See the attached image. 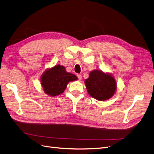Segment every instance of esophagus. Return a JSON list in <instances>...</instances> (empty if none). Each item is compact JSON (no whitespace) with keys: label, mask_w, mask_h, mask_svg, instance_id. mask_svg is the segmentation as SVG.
<instances>
[{"label":"esophagus","mask_w":154,"mask_h":154,"mask_svg":"<svg viewBox=\"0 0 154 154\" xmlns=\"http://www.w3.org/2000/svg\"><path fill=\"white\" fill-rule=\"evenodd\" d=\"M77 77H78V79H79V80H82V75H81V74H77Z\"/></svg>","instance_id":"obj_1"}]
</instances>
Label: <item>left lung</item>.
<instances>
[{
    "instance_id": "8db88e82",
    "label": "left lung",
    "mask_w": 154,
    "mask_h": 154,
    "mask_svg": "<svg viewBox=\"0 0 154 154\" xmlns=\"http://www.w3.org/2000/svg\"><path fill=\"white\" fill-rule=\"evenodd\" d=\"M85 85L91 96L102 101L111 98L117 89L116 79L112 74L99 70L89 73V78L85 80Z\"/></svg>"
}]
</instances>
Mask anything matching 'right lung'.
<instances>
[{"label": "right lung", "instance_id": "add662e5", "mask_svg": "<svg viewBox=\"0 0 154 154\" xmlns=\"http://www.w3.org/2000/svg\"><path fill=\"white\" fill-rule=\"evenodd\" d=\"M77 80L76 75L67 72L65 67L60 65L48 68L41 77L44 91L50 96H56L63 93L68 82Z\"/></svg>", "mask_w": 154, "mask_h": 154}]
</instances>
